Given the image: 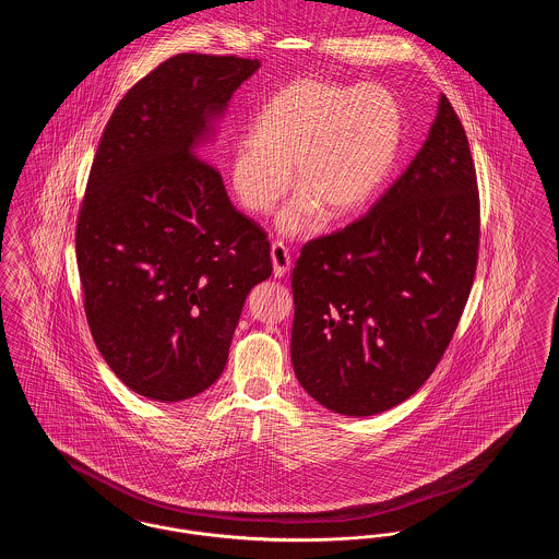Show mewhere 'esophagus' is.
<instances>
[{"mask_svg":"<svg viewBox=\"0 0 559 559\" xmlns=\"http://www.w3.org/2000/svg\"><path fill=\"white\" fill-rule=\"evenodd\" d=\"M270 258H272L274 278H283L292 270V258H289V251H287V247L283 242H274L272 245Z\"/></svg>","mask_w":559,"mask_h":559,"instance_id":"esophagus-1","label":"esophagus"}]
</instances>
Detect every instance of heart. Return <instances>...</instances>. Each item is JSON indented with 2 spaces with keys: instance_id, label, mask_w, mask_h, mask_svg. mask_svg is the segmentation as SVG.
<instances>
[{
  "instance_id": "1",
  "label": "heart",
  "mask_w": 559,
  "mask_h": 559,
  "mask_svg": "<svg viewBox=\"0 0 559 559\" xmlns=\"http://www.w3.org/2000/svg\"><path fill=\"white\" fill-rule=\"evenodd\" d=\"M402 138V110L385 86L298 79L276 91L236 142L229 182L251 213H270L296 182L300 193L281 211L283 236H310L330 218L361 211L379 191Z\"/></svg>"
}]
</instances>
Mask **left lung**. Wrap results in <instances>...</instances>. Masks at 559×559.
Listing matches in <instances>:
<instances>
[{
    "instance_id": "left-lung-1",
    "label": "left lung",
    "mask_w": 559,
    "mask_h": 559,
    "mask_svg": "<svg viewBox=\"0 0 559 559\" xmlns=\"http://www.w3.org/2000/svg\"><path fill=\"white\" fill-rule=\"evenodd\" d=\"M478 231L468 138L440 95L428 140L370 213L301 249L292 361L308 395L370 417L424 385L471 296Z\"/></svg>"
}]
</instances>
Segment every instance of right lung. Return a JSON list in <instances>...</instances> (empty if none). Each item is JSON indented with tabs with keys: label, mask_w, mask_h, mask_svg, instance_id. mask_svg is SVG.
Segmentation results:
<instances>
[{
	"label": "right lung",
	"mask_w": 559,
	"mask_h": 559,
	"mask_svg": "<svg viewBox=\"0 0 559 559\" xmlns=\"http://www.w3.org/2000/svg\"><path fill=\"white\" fill-rule=\"evenodd\" d=\"M258 59L182 52L129 88L97 146L76 227L93 341L126 385L157 402L223 374L270 242L234 209L206 146Z\"/></svg>",
	"instance_id": "add662e5"
}]
</instances>
